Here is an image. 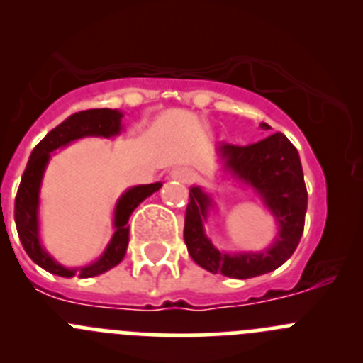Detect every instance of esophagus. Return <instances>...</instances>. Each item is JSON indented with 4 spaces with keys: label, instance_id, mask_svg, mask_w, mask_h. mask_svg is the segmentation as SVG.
Returning a JSON list of instances; mask_svg holds the SVG:
<instances>
[{
    "label": "esophagus",
    "instance_id": "1",
    "mask_svg": "<svg viewBox=\"0 0 363 363\" xmlns=\"http://www.w3.org/2000/svg\"><path fill=\"white\" fill-rule=\"evenodd\" d=\"M172 177L177 179V181H181V182H188V181H191L193 174L188 170V168H175V170L172 172Z\"/></svg>",
    "mask_w": 363,
    "mask_h": 363
}]
</instances>
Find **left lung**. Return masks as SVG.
Listing matches in <instances>:
<instances>
[{"label":"left lung","mask_w":363,"mask_h":363,"mask_svg":"<svg viewBox=\"0 0 363 363\" xmlns=\"http://www.w3.org/2000/svg\"><path fill=\"white\" fill-rule=\"evenodd\" d=\"M259 127L270 130L267 123ZM216 152L223 174L252 189L272 213L277 236L258 252H223L216 249L204 229L215 202L201 186H191L184 218V242L189 256L202 269L235 279L272 272L292 256L303 236L308 193L299 152L281 132L245 147L220 143Z\"/></svg>","instance_id":"1"}]
</instances>
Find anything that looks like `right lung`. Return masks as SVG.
Returning a JSON list of instances; mask_svg holds the SVG:
<instances>
[{"mask_svg":"<svg viewBox=\"0 0 363 363\" xmlns=\"http://www.w3.org/2000/svg\"><path fill=\"white\" fill-rule=\"evenodd\" d=\"M121 118H123V113L118 109H89L71 114L62 123L57 125L53 130L44 135L43 141L33 148L32 155H30L26 170L21 177L18 195H16L13 220H16L19 240H21L26 254L32 258L33 263H37L40 269L48 270L50 274H55V276L60 277H94L116 267L123 259L125 252H127V222L130 218L132 211L162 186L161 182L132 186L118 199L116 208H114L113 238H111L109 245L105 247L100 258L91 263V265L73 267V269L64 267L43 247L39 235V193L44 170L48 166L52 152H55L60 147H66L71 141L87 138V135L114 138L123 128L121 127Z\"/></svg>","mask_w":363,"mask_h":363,"instance_id":"1","label":"right lung"}]
</instances>
